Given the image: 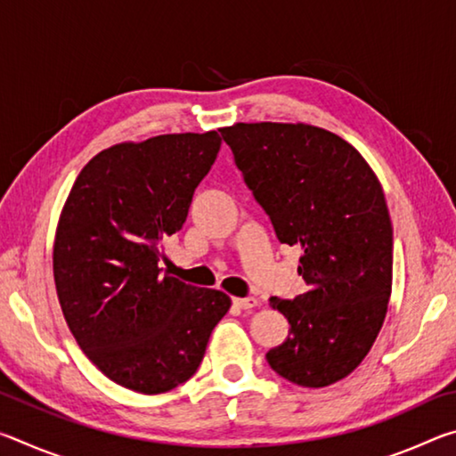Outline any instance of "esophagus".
Listing matches in <instances>:
<instances>
[{
  "instance_id": "1",
  "label": "esophagus",
  "mask_w": 456,
  "mask_h": 456,
  "mask_svg": "<svg viewBox=\"0 0 456 456\" xmlns=\"http://www.w3.org/2000/svg\"><path fill=\"white\" fill-rule=\"evenodd\" d=\"M233 305L239 310H251L257 305V297H233Z\"/></svg>"
}]
</instances>
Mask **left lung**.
I'll return each instance as SVG.
<instances>
[{
    "mask_svg": "<svg viewBox=\"0 0 456 456\" xmlns=\"http://www.w3.org/2000/svg\"><path fill=\"white\" fill-rule=\"evenodd\" d=\"M247 187L285 245L302 249L305 291L269 305L289 322L265 358L304 388H323L368 356L392 291V223L382 184L350 142L304 122L219 128Z\"/></svg>",
    "mask_w": 456,
    "mask_h": 456,
    "instance_id": "obj_1",
    "label": "left lung"
}]
</instances>
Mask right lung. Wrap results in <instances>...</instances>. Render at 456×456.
<instances>
[{
  "label": "right lung",
  "instance_id": "right-lung-1",
  "mask_svg": "<svg viewBox=\"0 0 456 456\" xmlns=\"http://www.w3.org/2000/svg\"><path fill=\"white\" fill-rule=\"evenodd\" d=\"M219 149L217 130L114 144L82 168L60 213L52 259L68 328L100 372L141 395L187 382L231 307L227 293L159 267Z\"/></svg>",
  "mask_w": 456,
  "mask_h": 456
}]
</instances>
